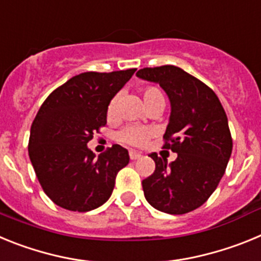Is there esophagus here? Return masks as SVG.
<instances>
[{"label":"esophagus","mask_w":261,"mask_h":261,"mask_svg":"<svg viewBox=\"0 0 261 261\" xmlns=\"http://www.w3.org/2000/svg\"><path fill=\"white\" fill-rule=\"evenodd\" d=\"M129 158L132 159V161H136V159L141 158V153H138V151L135 150H129Z\"/></svg>","instance_id":"1"}]
</instances>
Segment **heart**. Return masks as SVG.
Here are the masks:
<instances>
[{
	"label": "heart",
	"mask_w": 261,
	"mask_h": 261,
	"mask_svg": "<svg viewBox=\"0 0 261 261\" xmlns=\"http://www.w3.org/2000/svg\"><path fill=\"white\" fill-rule=\"evenodd\" d=\"M141 95L144 99V103L146 108H150L151 106L156 103H165V95L161 91V89L155 86H145L141 90ZM117 111V98H114L110 102L107 107L108 119H114L116 116ZM151 132L146 128L141 126H126L123 130L117 133V140L123 144L130 145V146H142L150 138Z\"/></svg>",
	"instance_id": "heart-1"
}]
</instances>
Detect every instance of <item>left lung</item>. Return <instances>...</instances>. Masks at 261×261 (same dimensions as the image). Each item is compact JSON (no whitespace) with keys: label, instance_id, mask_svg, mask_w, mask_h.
Wrapping results in <instances>:
<instances>
[{"label":"left lung","instance_id":"obj_1","mask_svg":"<svg viewBox=\"0 0 261 261\" xmlns=\"http://www.w3.org/2000/svg\"><path fill=\"white\" fill-rule=\"evenodd\" d=\"M136 75L159 84L168 95L171 116L162 147L177 153L170 165L150 154L155 170L142 180L145 199L168 214L195 211L216 191L231 155L225 110L211 87L177 66L144 68Z\"/></svg>","mask_w":261,"mask_h":261}]
</instances>
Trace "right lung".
Returning <instances> with one entry per match:
<instances>
[{
	"label": "right lung",
	"mask_w": 261,
	"mask_h": 261,
	"mask_svg": "<svg viewBox=\"0 0 261 261\" xmlns=\"http://www.w3.org/2000/svg\"><path fill=\"white\" fill-rule=\"evenodd\" d=\"M136 69L74 75L53 90L32 121L29 155L45 195L66 211L89 212L110 199L126 149L112 145L96 158L87 147L107 124L111 99Z\"/></svg>",
	"instance_id": "right-lung-1"
}]
</instances>
